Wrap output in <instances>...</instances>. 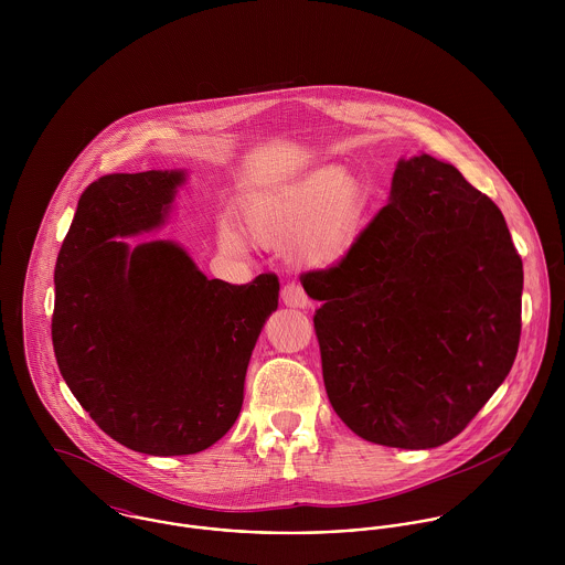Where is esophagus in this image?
I'll return each instance as SVG.
<instances>
[{"label": "esophagus", "mask_w": 565, "mask_h": 565, "mask_svg": "<svg viewBox=\"0 0 565 565\" xmlns=\"http://www.w3.org/2000/svg\"><path fill=\"white\" fill-rule=\"evenodd\" d=\"M280 296H282V302L287 307H294V309H307L309 307V298H307L305 289L298 287V285H285Z\"/></svg>", "instance_id": "34e87169"}]
</instances>
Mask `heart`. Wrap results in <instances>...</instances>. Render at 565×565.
Returning <instances> with one entry per match:
<instances>
[{"mask_svg": "<svg viewBox=\"0 0 565 565\" xmlns=\"http://www.w3.org/2000/svg\"><path fill=\"white\" fill-rule=\"evenodd\" d=\"M367 209L363 182L341 167H320L294 184L249 195L239 206L243 233L260 245L285 243L287 256L307 267H332L354 247ZM217 242L239 254L245 247L228 220Z\"/></svg>", "mask_w": 565, "mask_h": 565, "instance_id": "1", "label": "heart"}]
</instances>
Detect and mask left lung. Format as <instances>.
Wrapping results in <instances>:
<instances>
[{
  "label": "left lung",
  "mask_w": 565,
  "mask_h": 565,
  "mask_svg": "<svg viewBox=\"0 0 565 565\" xmlns=\"http://www.w3.org/2000/svg\"><path fill=\"white\" fill-rule=\"evenodd\" d=\"M522 282L500 209L450 162L401 159L352 252L302 278L334 413L390 448L457 437L515 361Z\"/></svg>",
  "instance_id": "8db88e82"
}]
</instances>
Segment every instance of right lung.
I'll return each mask as SVG.
<instances>
[{
    "label": "right lung",
    "mask_w": 565,
    "mask_h": 565,
    "mask_svg": "<svg viewBox=\"0 0 565 565\" xmlns=\"http://www.w3.org/2000/svg\"><path fill=\"white\" fill-rule=\"evenodd\" d=\"M186 171L110 173L81 195L56 260L52 341L93 422L121 446L195 455L237 422L243 383L280 282L209 280L164 226Z\"/></svg>",
    "instance_id": "add662e5"
}]
</instances>
